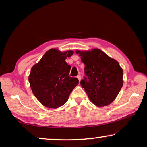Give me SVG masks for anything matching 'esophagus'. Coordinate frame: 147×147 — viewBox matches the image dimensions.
<instances>
[{
    "label": "esophagus",
    "instance_id": "obj_1",
    "mask_svg": "<svg viewBox=\"0 0 147 147\" xmlns=\"http://www.w3.org/2000/svg\"><path fill=\"white\" fill-rule=\"evenodd\" d=\"M77 78L78 79L79 82H80V80H81V76H80V75H78V76H77Z\"/></svg>",
    "mask_w": 147,
    "mask_h": 147
}]
</instances>
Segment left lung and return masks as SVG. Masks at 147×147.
<instances>
[{"mask_svg":"<svg viewBox=\"0 0 147 147\" xmlns=\"http://www.w3.org/2000/svg\"><path fill=\"white\" fill-rule=\"evenodd\" d=\"M85 65L86 76L80 84L92 103L108 106L115 100L123 85V71L115 59L98 49L76 51Z\"/></svg>","mask_w":147,"mask_h":147,"instance_id":"8db88e82","label":"left lung"}]
</instances>
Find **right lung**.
<instances>
[{"label":"right lung","mask_w":147,"mask_h":147,"mask_svg":"<svg viewBox=\"0 0 147 147\" xmlns=\"http://www.w3.org/2000/svg\"><path fill=\"white\" fill-rule=\"evenodd\" d=\"M73 54V51L50 49L31 69L28 80L32 93L47 108L63 106L78 84V79L69 76L71 66L65 61Z\"/></svg>","instance_id":"1"}]
</instances>
